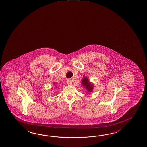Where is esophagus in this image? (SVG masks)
<instances>
[{"mask_svg": "<svg viewBox=\"0 0 147 147\" xmlns=\"http://www.w3.org/2000/svg\"><path fill=\"white\" fill-rule=\"evenodd\" d=\"M67 84L68 85H72V81H71L70 79H67Z\"/></svg>", "mask_w": 147, "mask_h": 147, "instance_id": "esophagus-1", "label": "esophagus"}]
</instances>
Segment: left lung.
<instances>
[{
  "label": "left lung",
  "instance_id": "obj_1",
  "mask_svg": "<svg viewBox=\"0 0 147 147\" xmlns=\"http://www.w3.org/2000/svg\"><path fill=\"white\" fill-rule=\"evenodd\" d=\"M81 84L82 86H83L89 93L93 91L94 88V84L90 81L88 78L86 76H84L82 79Z\"/></svg>",
  "mask_w": 147,
  "mask_h": 147
}]
</instances>
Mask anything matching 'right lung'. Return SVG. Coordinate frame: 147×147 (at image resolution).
I'll return each mask as SVG.
<instances>
[{
    "mask_svg": "<svg viewBox=\"0 0 147 147\" xmlns=\"http://www.w3.org/2000/svg\"><path fill=\"white\" fill-rule=\"evenodd\" d=\"M54 85H55V84L56 83H54Z\"/></svg>",
    "mask_w": 147,
    "mask_h": 147,
    "instance_id": "add662e5",
    "label": "right lung"
}]
</instances>
